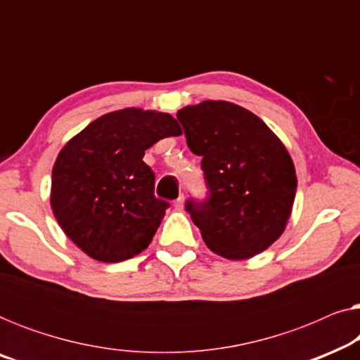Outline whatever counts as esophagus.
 I'll return each mask as SVG.
<instances>
[{"label": "esophagus", "instance_id": "esophagus-1", "mask_svg": "<svg viewBox=\"0 0 360 360\" xmlns=\"http://www.w3.org/2000/svg\"><path fill=\"white\" fill-rule=\"evenodd\" d=\"M174 205H175L176 210H184V206H185V196L180 195L179 198H176V200L174 201Z\"/></svg>", "mask_w": 360, "mask_h": 360}]
</instances>
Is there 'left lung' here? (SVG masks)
<instances>
[{
    "label": "left lung",
    "instance_id": "8db88e82",
    "mask_svg": "<svg viewBox=\"0 0 360 360\" xmlns=\"http://www.w3.org/2000/svg\"><path fill=\"white\" fill-rule=\"evenodd\" d=\"M186 144L201 155L210 198L186 201L205 244L221 257L248 260L283 234L297 174L287 147L254 112L206 100L176 112Z\"/></svg>",
    "mask_w": 360,
    "mask_h": 360
}]
</instances>
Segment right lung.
<instances>
[{"label": "right lung", "instance_id": "obj_1", "mask_svg": "<svg viewBox=\"0 0 360 360\" xmlns=\"http://www.w3.org/2000/svg\"><path fill=\"white\" fill-rule=\"evenodd\" d=\"M180 134L169 112L124 108L98 117L62 147L51 206L88 257L115 264L147 249L169 203L155 198V175L142 157L157 141Z\"/></svg>", "mask_w": 360, "mask_h": 360}]
</instances>
